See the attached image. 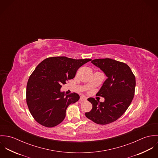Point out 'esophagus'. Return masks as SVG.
I'll list each match as a JSON object with an SVG mask.
<instances>
[{
  "label": "esophagus",
  "mask_w": 158,
  "mask_h": 158,
  "mask_svg": "<svg viewBox=\"0 0 158 158\" xmlns=\"http://www.w3.org/2000/svg\"><path fill=\"white\" fill-rule=\"evenodd\" d=\"M80 101H85V100H86V98L85 97H80Z\"/></svg>",
  "instance_id": "obj_1"
}]
</instances>
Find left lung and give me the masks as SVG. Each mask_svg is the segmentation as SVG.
<instances>
[{"instance_id": "8db88e82", "label": "left lung", "mask_w": 158, "mask_h": 158, "mask_svg": "<svg viewBox=\"0 0 158 158\" xmlns=\"http://www.w3.org/2000/svg\"><path fill=\"white\" fill-rule=\"evenodd\" d=\"M91 63L103 71L108 78L97 94L104 97L105 102L89 98L92 108L85 115L95 123L109 124L120 118L130 105L135 95V76L127 64L113 59H95Z\"/></svg>"}]
</instances>
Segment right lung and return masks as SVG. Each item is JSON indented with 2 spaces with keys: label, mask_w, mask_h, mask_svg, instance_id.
<instances>
[{
  "label": "right lung",
  "mask_w": 158,
  "mask_h": 158,
  "mask_svg": "<svg viewBox=\"0 0 158 158\" xmlns=\"http://www.w3.org/2000/svg\"><path fill=\"white\" fill-rule=\"evenodd\" d=\"M90 59L75 60L66 56L47 58L35 68L27 85L26 102L34 119L45 127H54L66 117L68 106L77 102V93L65 95L60 89L73 78L78 69Z\"/></svg>",
  "instance_id": "1"
}]
</instances>
